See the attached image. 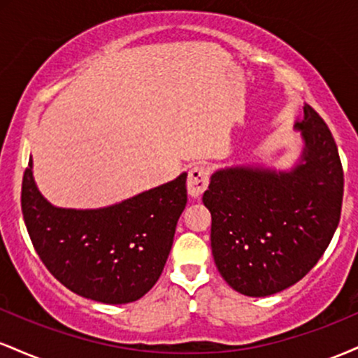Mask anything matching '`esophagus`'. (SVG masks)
Instances as JSON below:
<instances>
[{
  "mask_svg": "<svg viewBox=\"0 0 358 358\" xmlns=\"http://www.w3.org/2000/svg\"><path fill=\"white\" fill-rule=\"evenodd\" d=\"M208 178H210V170L207 166L202 165H195L190 168L188 171V182H187V188L188 193L192 196H200L205 192V188L208 187Z\"/></svg>",
  "mask_w": 358,
  "mask_h": 358,
  "instance_id": "obj_1",
  "label": "esophagus"
}]
</instances>
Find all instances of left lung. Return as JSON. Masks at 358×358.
<instances>
[{
  "instance_id": "obj_1",
  "label": "left lung",
  "mask_w": 358,
  "mask_h": 358,
  "mask_svg": "<svg viewBox=\"0 0 358 358\" xmlns=\"http://www.w3.org/2000/svg\"><path fill=\"white\" fill-rule=\"evenodd\" d=\"M296 127L305 151L293 170H219L203 193L213 261L245 296H269L305 278L338 227L343 168L334 134L308 104Z\"/></svg>"
}]
</instances>
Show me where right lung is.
Here are the masks:
<instances>
[{"label": "right lung", "instance_id": "1", "mask_svg": "<svg viewBox=\"0 0 358 358\" xmlns=\"http://www.w3.org/2000/svg\"><path fill=\"white\" fill-rule=\"evenodd\" d=\"M187 205V173L133 199L97 208H57L40 195L28 162L22 212L45 268L79 296L124 305L162 276L176 222Z\"/></svg>", "mask_w": 358, "mask_h": 358}]
</instances>
